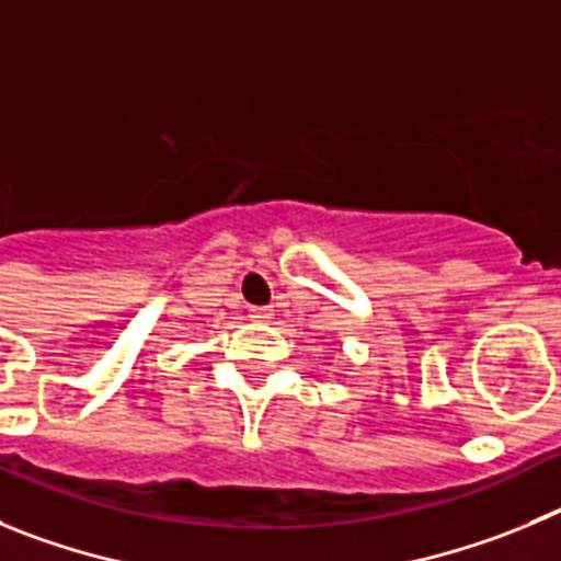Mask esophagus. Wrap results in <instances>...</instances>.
Returning <instances> with one entry per match:
<instances>
[{"label":"esophagus","mask_w":561,"mask_h":561,"mask_svg":"<svg viewBox=\"0 0 561 561\" xmlns=\"http://www.w3.org/2000/svg\"><path fill=\"white\" fill-rule=\"evenodd\" d=\"M249 316L254 318V321H265V318L274 316V310H271V307H251Z\"/></svg>","instance_id":"obj_1"}]
</instances>
